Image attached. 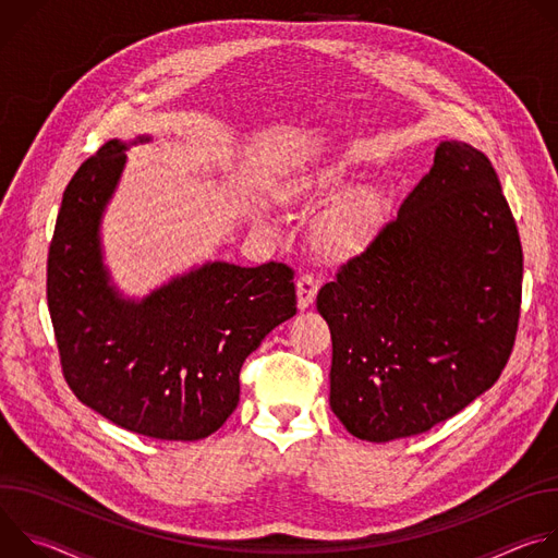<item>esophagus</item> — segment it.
I'll use <instances>...</instances> for the list:
<instances>
[{
  "label": "esophagus",
  "instance_id": "obj_1",
  "mask_svg": "<svg viewBox=\"0 0 558 558\" xmlns=\"http://www.w3.org/2000/svg\"><path fill=\"white\" fill-rule=\"evenodd\" d=\"M295 291H298V308L304 311L313 304L315 300V293H317V278L313 274H302L298 278V284H295Z\"/></svg>",
  "mask_w": 558,
  "mask_h": 558
}]
</instances>
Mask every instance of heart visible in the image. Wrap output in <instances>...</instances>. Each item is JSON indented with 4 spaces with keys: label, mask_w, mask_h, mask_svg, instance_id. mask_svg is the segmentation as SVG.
Here are the masks:
<instances>
[{
    "label": "heart",
    "mask_w": 558,
    "mask_h": 558,
    "mask_svg": "<svg viewBox=\"0 0 558 558\" xmlns=\"http://www.w3.org/2000/svg\"><path fill=\"white\" fill-rule=\"evenodd\" d=\"M342 177V168L336 163H327L323 168H315L306 174H302L293 185H291V196H302L311 192L313 187L320 185H331L338 183ZM360 233V218L355 214H336L323 225V241L331 247H347L351 245Z\"/></svg>",
    "instance_id": "heart-1"
}]
</instances>
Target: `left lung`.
<instances>
[{"label": "left lung", "instance_id": "8db88e82", "mask_svg": "<svg viewBox=\"0 0 558 558\" xmlns=\"http://www.w3.org/2000/svg\"><path fill=\"white\" fill-rule=\"evenodd\" d=\"M523 254L484 151L441 141L430 172L317 293L333 338L331 409L364 441L430 430L501 375Z\"/></svg>", "mask_w": 558, "mask_h": 558}]
</instances>
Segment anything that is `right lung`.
<instances>
[{
	"label": "right lung",
	"instance_id": "add662e5",
	"mask_svg": "<svg viewBox=\"0 0 558 558\" xmlns=\"http://www.w3.org/2000/svg\"><path fill=\"white\" fill-rule=\"evenodd\" d=\"M108 141L68 183L48 254V308L68 386L112 424L151 439L216 433L241 397V366L295 315L293 271L207 260L123 295L104 260L101 222L130 145Z\"/></svg>",
	"mask_w": 558,
	"mask_h": 558
}]
</instances>
